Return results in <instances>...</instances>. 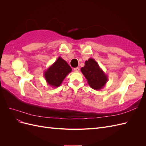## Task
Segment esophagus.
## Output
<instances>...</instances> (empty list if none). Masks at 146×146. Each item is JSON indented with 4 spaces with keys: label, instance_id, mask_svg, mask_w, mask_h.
<instances>
[{
    "label": "esophagus",
    "instance_id": "34e87169",
    "mask_svg": "<svg viewBox=\"0 0 146 146\" xmlns=\"http://www.w3.org/2000/svg\"><path fill=\"white\" fill-rule=\"evenodd\" d=\"M79 70H80V68H78V67L74 68V71H75V72H78Z\"/></svg>",
    "mask_w": 146,
    "mask_h": 146
}]
</instances>
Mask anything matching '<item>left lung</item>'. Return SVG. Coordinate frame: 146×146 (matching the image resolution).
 Returning a JSON list of instances; mask_svg holds the SVG:
<instances>
[{
  "label": "left lung",
  "instance_id": "1",
  "mask_svg": "<svg viewBox=\"0 0 146 146\" xmlns=\"http://www.w3.org/2000/svg\"><path fill=\"white\" fill-rule=\"evenodd\" d=\"M81 72L85 77L91 88L96 90L102 89L108 80V77L96 61L90 58L81 68Z\"/></svg>",
  "mask_w": 146,
  "mask_h": 146
}]
</instances>
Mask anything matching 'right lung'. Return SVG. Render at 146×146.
Wrapping results in <instances>:
<instances>
[{
    "label": "right lung",
    "instance_id": "1",
    "mask_svg": "<svg viewBox=\"0 0 146 146\" xmlns=\"http://www.w3.org/2000/svg\"><path fill=\"white\" fill-rule=\"evenodd\" d=\"M72 68L61 56L44 72V76L48 85L54 88L60 86L64 79L71 72Z\"/></svg>",
    "mask_w": 146,
    "mask_h": 146
}]
</instances>
